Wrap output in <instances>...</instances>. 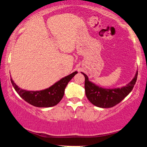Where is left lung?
Here are the masks:
<instances>
[{
  "label": "left lung",
  "instance_id": "1",
  "mask_svg": "<svg viewBox=\"0 0 147 147\" xmlns=\"http://www.w3.org/2000/svg\"><path fill=\"white\" fill-rule=\"evenodd\" d=\"M85 76V89L87 99L95 106L102 108L112 107L122 101L132 91L137 80L138 71L134 79L128 85L121 88L104 89L89 81L88 77Z\"/></svg>",
  "mask_w": 147,
  "mask_h": 147
}]
</instances>
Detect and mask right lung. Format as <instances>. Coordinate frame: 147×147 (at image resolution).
Instances as JSON below:
<instances>
[{"mask_svg":"<svg viewBox=\"0 0 147 147\" xmlns=\"http://www.w3.org/2000/svg\"><path fill=\"white\" fill-rule=\"evenodd\" d=\"M77 73V71L72 72L56 82L50 87L42 91H26L19 88L12 79L11 81L17 93L29 104L38 107H49L57 105L61 101L66 85Z\"/></svg>","mask_w":147,"mask_h":147,"instance_id":"obj_1","label":"right lung"}]
</instances>
